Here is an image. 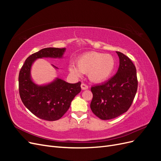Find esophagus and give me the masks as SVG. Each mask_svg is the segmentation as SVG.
Here are the masks:
<instances>
[{"instance_id":"34e87169","label":"esophagus","mask_w":161,"mask_h":161,"mask_svg":"<svg viewBox=\"0 0 161 161\" xmlns=\"http://www.w3.org/2000/svg\"><path fill=\"white\" fill-rule=\"evenodd\" d=\"M88 88H89V86H87L86 85H85L84 83L81 84V89H82V90H86V89H88Z\"/></svg>"}]
</instances>
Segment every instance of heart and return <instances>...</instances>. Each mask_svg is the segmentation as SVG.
<instances>
[{
    "label": "heart",
    "mask_w": 161,
    "mask_h": 161,
    "mask_svg": "<svg viewBox=\"0 0 161 161\" xmlns=\"http://www.w3.org/2000/svg\"><path fill=\"white\" fill-rule=\"evenodd\" d=\"M116 68L115 58L109 53L89 52L83 53L77 60V67L70 64L69 70L76 76L82 73L88 74L89 80L94 83L108 80Z\"/></svg>",
    "instance_id": "1"
}]
</instances>
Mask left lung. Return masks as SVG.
<instances>
[{"instance_id": "obj_1", "label": "left lung", "mask_w": 161, "mask_h": 161, "mask_svg": "<svg viewBox=\"0 0 161 161\" xmlns=\"http://www.w3.org/2000/svg\"><path fill=\"white\" fill-rule=\"evenodd\" d=\"M119 58L118 72L101 85L91 87V109L101 119H114L127 111L138 89L136 69L130 58L116 52Z\"/></svg>"}]
</instances>
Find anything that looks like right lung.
Here are the masks:
<instances>
[{
    "label": "right lung",
    "instance_id": "obj_1",
    "mask_svg": "<svg viewBox=\"0 0 161 161\" xmlns=\"http://www.w3.org/2000/svg\"><path fill=\"white\" fill-rule=\"evenodd\" d=\"M65 51L66 48H43L29 56L19 72V90L21 101L33 114L40 119L47 121L60 119L81 91L80 82L72 84L57 77L49 83L38 85L32 80L31 70L34 62L43 58H62Z\"/></svg>",
    "mask_w": 161,
    "mask_h": 161
}]
</instances>
